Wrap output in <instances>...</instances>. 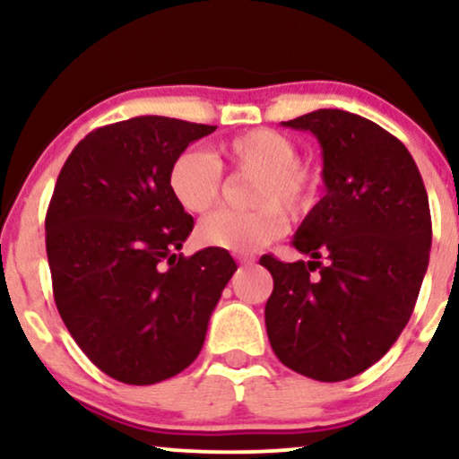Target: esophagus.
<instances>
[{
  "mask_svg": "<svg viewBox=\"0 0 459 459\" xmlns=\"http://www.w3.org/2000/svg\"><path fill=\"white\" fill-rule=\"evenodd\" d=\"M237 261H239L241 265H252V263H255L256 259L252 255H239V256H237Z\"/></svg>",
  "mask_w": 459,
  "mask_h": 459,
  "instance_id": "esophagus-1",
  "label": "esophagus"
}]
</instances>
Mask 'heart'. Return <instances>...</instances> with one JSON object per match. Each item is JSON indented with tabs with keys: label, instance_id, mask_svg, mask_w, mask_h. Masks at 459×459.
Masks as SVG:
<instances>
[{
	"label": "heart",
	"instance_id": "heart-1",
	"mask_svg": "<svg viewBox=\"0 0 459 459\" xmlns=\"http://www.w3.org/2000/svg\"><path fill=\"white\" fill-rule=\"evenodd\" d=\"M298 144L273 129H252L220 146V157L237 175H252L250 212H218L198 226L200 244L229 252L267 246L284 230L282 209L302 218L315 207L319 172L298 160ZM168 189L187 213H207L222 196V168L207 152L186 149L168 168Z\"/></svg>",
	"mask_w": 459,
	"mask_h": 459
}]
</instances>
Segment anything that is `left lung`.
<instances>
[{"label":"left lung","instance_id":"left-lung-1","mask_svg":"<svg viewBox=\"0 0 459 459\" xmlns=\"http://www.w3.org/2000/svg\"><path fill=\"white\" fill-rule=\"evenodd\" d=\"M282 125L319 140L328 192L291 241L310 261L261 256L273 278L267 336L299 376L350 380L391 350L412 315L429 263L428 192L408 149L362 116L317 109Z\"/></svg>","mask_w":459,"mask_h":459}]
</instances>
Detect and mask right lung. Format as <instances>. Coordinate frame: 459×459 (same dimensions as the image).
Returning a JSON list of instances; mask_svg holds the SVG:
<instances>
[{
    "label": "right lung",
    "instance_id": "add662e5",
    "mask_svg": "<svg viewBox=\"0 0 459 459\" xmlns=\"http://www.w3.org/2000/svg\"><path fill=\"white\" fill-rule=\"evenodd\" d=\"M166 116L91 131L57 175L45 218L57 313L114 380L146 386L196 360L237 265L220 247L177 255L194 229L168 189V168L213 134Z\"/></svg>",
    "mask_w": 459,
    "mask_h": 459
}]
</instances>
